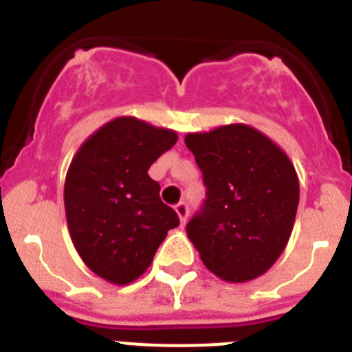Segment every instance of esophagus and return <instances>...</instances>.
Returning <instances> with one entry per match:
<instances>
[{
	"label": "esophagus",
	"mask_w": 352,
	"mask_h": 352,
	"mask_svg": "<svg viewBox=\"0 0 352 352\" xmlns=\"http://www.w3.org/2000/svg\"><path fill=\"white\" fill-rule=\"evenodd\" d=\"M176 213H178L179 217V222H182V226H185L186 222V217H188V206H186V203H178L176 204Z\"/></svg>",
	"instance_id": "34e87169"
}]
</instances>
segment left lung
<instances>
[{"mask_svg": "<svg viewBox=\"0 0 352 352\" xmlns=\"http://www.w3.org/2000/svg\"><path fill=\"white\" fill-rule=\"evenodd\" d=\"M203 170L206 201L186 236L213 275L243 284L264 275L291 238L300 179L280 146L257 129L231 123L185 135Z\"/></svg>", "mask_w": 352, "mask_h": 352, "instance_id": "1", "label": "left lung"}]
</instances>
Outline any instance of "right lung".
Segmentation results:
<instances>
[{
    "mask_svg": "<svg viewBox=\"0 0 352 352\" xmlns=\"http://www.w3.org/2000/svg\"><path fill=\"white\" fill-rule=\"evenodd\" d=\"M176 141L174 130L120 116L72 158L63 190L68 232L82 263L111 284L138 280L178 227V214L162 203L160 185L148 174Z\"/></svg>",
    "mask_w": 352,
    "mask_h": 352,
    "instance_id": "1",
    "label": "right lung"
}]
</instances>
